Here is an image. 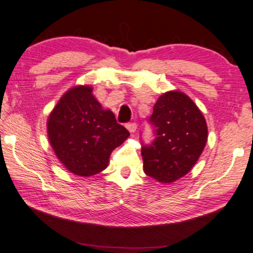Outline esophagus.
Returning a JSON list of instances; mask_svg holds the SVG:
<instances>
[{
  "label": "esophagus",
  "mask_w": 253,
  "mask_h": 253,
  "mask_svg": "<svg viewBox=\"0 0 253 253\" xmlns=\"http://www.w3.org/2000/svg\"><path fill=\"white\" fill-rule=\"evenodd\" d=\"M126 128L128 129V131H129V133H134V131L136 130L137 125H136V124H135V123L127 124V125H126Z\"/></svg>",
  "instance_id": "1"
}]
</instances>
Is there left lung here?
<instances>
[{
  "label": "left lung",
  "instance_id": "1",
  "mask_svg": "<svg viewBox=\"0 0 253 253\" xmlns=\"http://www.w3.org/2000/svg\"><path fill=\"white\" fill-rule=\"evenodd\" d=\"M150 123L156 138L149 147H142L144 173L158 182L172 183L201 157L208 142L206 120L189 96L170 90L159 96Z\"/></svg>",
  "mask_w": 253,
  "mask_h": 253
}]
</instances>
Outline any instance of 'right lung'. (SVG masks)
<instances>
[{"instance_id":"add662e5","label":"right lung","mask_w":253,"mask_h":253,"mask_svg":"<svg viewBox=\"0 0 253 253\" xmlns=\"http://www.w3.org/2000/svg\"><path fill=\"white\" fill-rule=\"evenodd\" d=\"M48 140L70 173L95 175L108 167L113 149L129 136L113 112L103 109L91 86H76L64 94L47 120Z\"/></svg>"}]
</instances>
